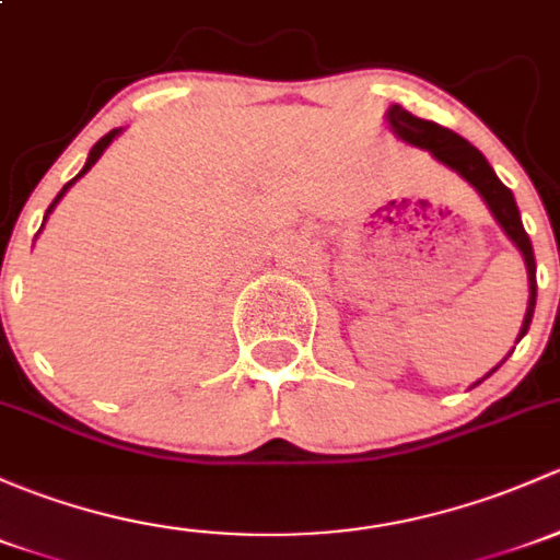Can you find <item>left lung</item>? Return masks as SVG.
Masks as SVG:
<instances>
[{
    "instance_id": "left-lung-1",
    "label": "left lung",
    "mask_w": 560,
    "mask_h": 560,
    "mask_svg": "<svg viewBox=\"0 0 560 560\" xmlns=\"http://www.w3.org/2000/svg\"><path fill=\"white\" fill-rule=\"evenodd\" d=\"M386 126L388 131H392L397 139H402L405 144L427 150L434 161H440L443 166H448L451 172L462 176L464 182H469V185L478 190L482 203L488 206V211H491V217L497 220V225L502 228L504 235H508V238L517 246L528 273V308H526V316H523L521 332H517V340H521L523 335L528 332V325H532V316H534V305H537V260H534L532 238H528L526 231H523L521 211H517L513 190L502 185V179H499L497 172L491 168V163L486 161V155H482L478 147H472L467 139H462L458 133L448 131V128L438 126V122L432 120H421V117L410 115V112L399 107V104H392V107L386 109ZM508 357H504L491 373H486L480 381H475L472 386L482 384L488 375L497 373V370L508 362Z\"/></svg>"
}]
</instances>
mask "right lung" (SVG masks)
I'll return each instance as SVG.
<instances>
[{
    "instance_id": "obj_1",
    "label": "right lung",
    "mask_w": 560,
    "mask_h": 560,
    "mask_svg": "<svg viewBox=\"0 0 560 560\" xmlns=\"http://www.w3.org/2000/svg\"><path fill=\"white\" fill-rule=\"evenodd\" d=\"M120 133H122V128H112V131L107 133V137H102V139H98V141H96V144H93V147H91V152H88V161H85V166H82V172H80L78 176H74V179H72V182H67V185H63V187H61V192H58V196H56V201H52L50 206H47V211H45V220H43V228H45L47 217H50V211H52V209H56V206H58V201H61V198H63V196H67V190H69V187H72V185H74V182H78V179H80V176H85L88 172H91V168H93V163H96V161H98V158H102V155H104V150H107V147L112 144V141H115L117 137H120ZM43 228H39V231H43ZM37 235H39V233H37Z\"/></svg>"
}]
</instances>
